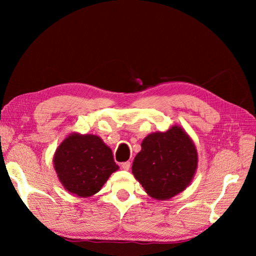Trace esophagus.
<instances>
[{
    "label": "esophagus",
    "instance_id": "1",
    "mask_svg": "<svg viewBox=\"0 0 256 256\" xmlns=\"http://www.w3.org/2000/svg\"><path fill=\"white\" fill-rule=\"evenodd\" d=\"M120 167H122L124 170H128L130 167H131V162H124L120 164Z\"/></svg>",
    "mask_w": 256,
    "mask_h": 256
}]
</instances>
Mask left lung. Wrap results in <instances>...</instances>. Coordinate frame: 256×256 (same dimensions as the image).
I'll list each match as a JSON object with an SVG mask.
<instances>
[{"label":"left lung","mask_w":256,"mask_h":256,"mask_svg":"<svg viewBox=\"0 0 256 256\" xmlns=\"http://www.w3.org/2000/svg\"><path fill=\"white\" fill-rule=\"evenodd\" d=\"M134 158L132 172L146 192L167 200L186 188L196 174V146L180 126L149 134Z\"/></svg>","instance_id":"8db88e82"}]
</instances>
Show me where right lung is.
<instances>
[{
	"instance_id": "add662e5",
	"label": "right lung",
	"mask_w": 256,
	"mask_h": 256,
	"mask_svg": "<svg viewBox=\"0 0 256 256\" xmlns=\"http://www.w3.org/2000/svg\"><path fill=\"white\" fill-rule=\"evenodd\" d=\"M58 176L68 192L92 196L118 170L112 150L102 138L92 134H72L64 140L54 156Z\"/></svg>"
}]
</instances>
